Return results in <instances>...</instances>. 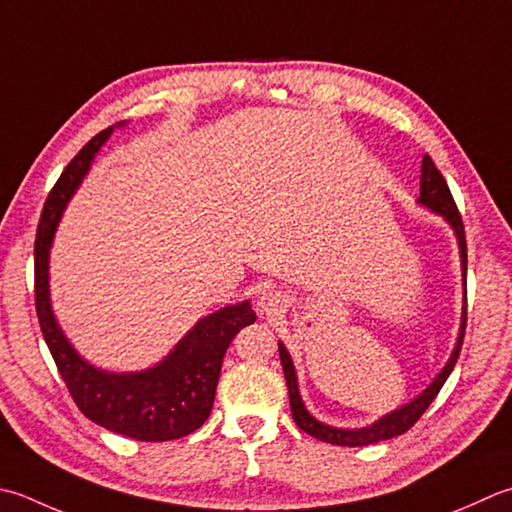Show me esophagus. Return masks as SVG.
Instances as JSON below:
<instances>
[{
  "instance_id": "obj_1",
  "label": "esophagus",
  "mask_w": 512,
  "mask_h": 512,
  "mask_svg": "<svg viewBox=\"0 0 512 512\" xmlns=\"http://www.w3.org/2000/svg\"><path fill=\"white\" fill-rule=\"evenodd\" d=\"M257 308L262 315H277L286 310V295L279 293V290H266V293L259 295Z\"/></svg>"
}]
</instances>
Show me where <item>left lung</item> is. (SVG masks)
<instances>
[{"label": "left lung", "instance_id": "left-lung-1", "mask_svg": "<svg viewBox=\"0 0 512 512\" xmlns=\"http://www.w3.org/2000/svg\"><path fill=\"white\" fill-rule=\"evenodd\" d=\"M419 188H422V193H419L417 202L424 204L430 210H435L437 215H442L455 230L457 244H459V255H462L464 293H466V262H468V259H466L464 222H462V215H459L453 195H450V188L446 184L444 175L439 173L435 162L428 155H424V159H422V184H419ZM464 333H466V299H464V313H462V328H459L455 350L446 362V366L442 368V373H439L433 379V384H430L422 395L415 397L410 404L393 410V413H388L386 417H382L375 424H370L366 428H355V430L326 426L322 422H317V419L308 413L304 402H302V397H299L293 359H290L284 344L279 342V357H282V368H284V375H286L288 397H290V410H293L295 424L302 428L304 433H308L310 437L319 439V442L335 444V446H368V444L384 442V439H390V437L404 435L406 430L413 428L417 424V419L426 413V408L430 406V402H433L439 390H442V386L446 384L448 375L453 373V368L457 364V357H459V350H462V344H464Z\"/></svg>", "mask_w": 512, "mask_h": 512}]
</instances>
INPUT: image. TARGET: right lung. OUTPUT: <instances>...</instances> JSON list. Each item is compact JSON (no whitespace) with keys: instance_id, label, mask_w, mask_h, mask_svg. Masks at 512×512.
Instances as JSON below:
<instances>
[{"instance_id":"obj_1","label":"right lung","mask_w":512,"mask_h":512,"mask_svg":"<svg viewBox=\"0 0 512 512\" xmlns=\"http://www.w3.org/2000/svg\"><path fill=\"white\" fill-rule=\"evenodd\" d=\"M122 126V124H119ZM113 126L97 133L70 159L48 193L35 237V308L46 346L77 408L99 426L139 442H168L202 426L215 402L224 355L233 337L257 315L250 302L199 319L164 362L142 373H106L75 353L57 326L48 295V253L68 199L82 184Z\"/></svg>"}]
</instances>
